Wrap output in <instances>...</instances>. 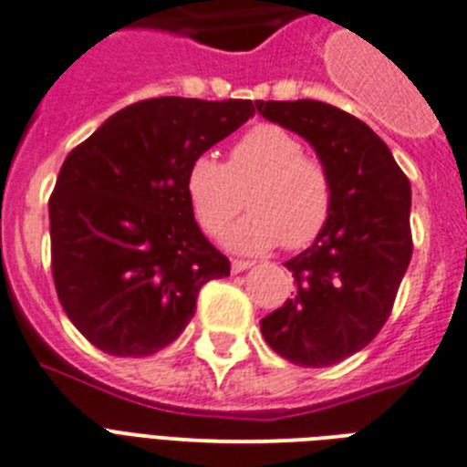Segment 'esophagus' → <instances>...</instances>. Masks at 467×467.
<instances>
[{"mask_svg":"<svg viewBox=\"0 0 467 467\" xmlns=\"http://www.w3.org/2000/svg\"><path fill=\"white\" fill-rule=\"evenodd\" d=\"M251 260H231V270L234 272H244V270H248V267H251Z\"/></svg>","mask_w":467,"mask_h":467,"instance_id":"1","label":"esophagus"}]
</instances>
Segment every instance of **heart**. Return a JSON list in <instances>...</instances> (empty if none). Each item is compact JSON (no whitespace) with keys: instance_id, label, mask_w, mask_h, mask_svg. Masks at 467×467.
Instances as JSON below:
<instances>
[{"instance_id":"1","label":"heart","mask_w":467,"mask_h":467,"mask_svg":"<svg viewBox=\"0 0 467 467\" xmlns=\"http://www.w3.org/2000/svg\"><path fill=\"white\" fill-rule=\"evenodd\" d=\"M248 202V214L226 231V244L260 253L282 244L301 251L326 231L335 207L327 163L306 151L292 130L260 122L226 151V161L202 154L185 171V195L204 234H219Z\"/></svg>"}]
</instances>
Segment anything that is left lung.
<instances>
[{"instance_id":"8db88e82","label":"left lung","mask_w":467,"mask_h":467,"mask_svg":"<svg viewBox=\"0 0 467 467\" xmlns=\"http://www.w3.org/2000/svg\"><path fill=\"white\" fill-rule=\"evenodd\" d=\"M257 113L308 140L327 163L335 207L311 248L286 260L296 294L260 320L298 367H330L381 333L412 257L410 181L386 141L320 100H257Z\"/></svg>"}]
</instances>
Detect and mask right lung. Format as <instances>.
I'll list each match as a JSON object with an SVG mask.
<instances>
[{
  "mask_svg": "<svg viewBox=\"0 0 467 467\" xmlns=\"http://www.w3.org/2000/svg\"><path fill=\"white\" fill-rule=\"evenodd\" d=\"M255 115L253 100L147 99L74 147L50 195V263L74 327L115 357L171 345L229 257L204 238L185 171Z\"/></svg>",
  "mask_w": 467,
  "mask_h": 467,
  "instance_id": "right-lung-1",
  "label": "right lung"
}]
</instances>
